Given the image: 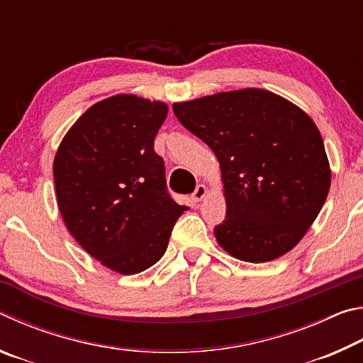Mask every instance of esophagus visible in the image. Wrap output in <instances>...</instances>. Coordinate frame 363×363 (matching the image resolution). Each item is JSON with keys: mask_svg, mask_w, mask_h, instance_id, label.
<instances>
[{"mask_svg": "<svg viewBox=\"0 0 363 363\" xmlns=\"http://www.w3.org/2000/svg\"><path fill=\"white\" fill-rule=\"evenodd\" d=\"M206 194H208V189L203 186V184H200V186H196L195 192L192 194V199L195 201H201L206 196Z\"/></svg>", "mask_w": 363, "mask_h": 363, "instance_id": "obj_1", "label": "esophagus"}]
</instances>
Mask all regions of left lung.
<instances>
[{"label": "left lung", "mask_w": 363, "mask_h": 363, "mask_svg": "<svg viewBox=\"0 0 363 363\" xmlns=\"http://www.w3.org/2000/svg\"><path fill=\"white\" fill-rule=\"evenodd\" d=\"M182 126L210 145L224 184L219 247L267 262L299 243L327 200L331 169L315 123L293 102L259 88L173 104Z\"/></svg>", "instance_id": "8db88e82"}]
</instances>
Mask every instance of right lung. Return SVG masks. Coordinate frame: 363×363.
<instances>
[{
    "label": "right lung",
    "instance_id": "right-lung-1",
    "mask_svg": "<svg viewBox=\"0 0 363 363\" xmlns=\"http://www.w3.org/2000/svg\"><path fill=\"white\" fill-rule=\"evenodd\" d=\"M168 106L116 94L91 106L54 158L57 206L67 229L102 266L134 275L168 248L186 206L167 192L164 163L153 139Z\"/></svg>",
    "mask_w": 363,
    "mask_h": 363
}]
</instances>
